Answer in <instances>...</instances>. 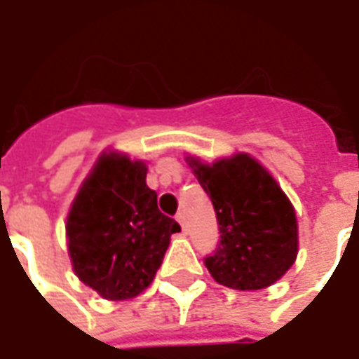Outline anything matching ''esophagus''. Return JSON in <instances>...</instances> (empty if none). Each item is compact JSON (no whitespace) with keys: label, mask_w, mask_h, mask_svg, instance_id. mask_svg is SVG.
<instances>
[{"label":"esophagus","mask_w":359,"mask_h":359,"mask_svg":"<svg viewBox=\"0 0 359 359\" xmlns=\"http://www.w3.org/2000/svg\"><path fill=\"white\" fill-rule=\"evenodd\" d=\"M177 221H179L180 226H182V231H187V217H184V213H182V211L177 213Z\"/></svg>","instance_id":"esophagus-1"}]
</instances>
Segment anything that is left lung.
Wrapping results in <instances>:
<instances>
[{
	"instance_id": "left-lung-1",
	"label": "left lung",
	"mask_w": 359,
	"mask_h": 359,
	"mask_svg": "<svg viewBox=\"0 0 359 359\" xmlns=\"http://www.w3.org/2000/svg\"><path fill=\"white\" fill-rule=\"evenodd\" d=\"M217 215L219 244L203 259L219 285L234 290L271 286L298 254V225L277 180L248 154L215 163L187 157Z\"/></svg>"
}]
</instances>
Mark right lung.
<instances>
[{"label": "right lung", "mask_w": 359, "mask_h": 359, "mask_svg": "<svg viewBox=\"0 0 359 359\" xmlns=\"http://www.w3.org/2000/svg\"><path fill=\"white\" fill-rule=\"evenodd\" d=\"M144 161L103 154L67 217L69 256L76 277L105 300H128L156 277L180 225L157 208Z\"/></svg>", "instance_id": "add662e5"}]
</instances>
